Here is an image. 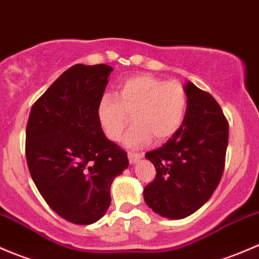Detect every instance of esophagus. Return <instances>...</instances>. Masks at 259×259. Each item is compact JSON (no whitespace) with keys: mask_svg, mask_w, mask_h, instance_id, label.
I'll return each mask as SVG.
<instances>
[{"mask_svg":"<svg viewBox=\"0 0 259 259\" xmlns=\"http://www.w3.org/2000/svg\"><path fill=\"white\" fill-rule=\"evenodd\" d=\"M143 157V154L141 153H135V152H128V159H130V163L133 164L136 163L137 161H140L141 158Z\"/></svg>","mask_w":259,"mask_h":259,"instance_id":"esophagus-1","label":"esophagus"}]
</instances>
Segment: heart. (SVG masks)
<instances>
[{"instance_id": "b5f03b06", "label": "heart", "mask_w": 259, "mask_h": 259, "mask_svg": "<svg viewBox=\"0 0 259 259\" xmlns=\"http://www.w3.org/2000/svg\"><path fill=\"white\" fill-rule=\"evenodd\" d=\"M187 108V92L180 82L140 74L122 81L114 95L101 97L97 118L106 137L117 142L132 116L135 126L124 137V145L137 148L148 145L152 137L157 142L173 137L185 122Z\"/></svg>"}]
</instances>
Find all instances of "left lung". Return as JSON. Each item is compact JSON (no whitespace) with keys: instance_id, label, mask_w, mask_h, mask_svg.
Segmentation results:
<instances>
[{"instance_id":"left-lung-1","label":"left lung","mask_w":259,"mask_h":259,"mask_svg":"<svg viewBox=\"0 0 259 259\" xmlns=\"http://www.w3.org/2000/svg\"><path fill=\"white\" fill-rule=\"evenodd\" d=\"M185 90L188 108L182 127L146 153L157 175L145 187V202L169 220L188 217L210 198L222 178L228 145V122L217 101L192 82Z\"/></svg>"}]
</instances>
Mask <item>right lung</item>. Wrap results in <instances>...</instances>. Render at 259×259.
Wrapping results in <instances>:
<instances>
[{
	"mask_svg": "<svg viewBox=\"0 0 259 259\" xmlns=\"http://www.w3.org/2000/svg\"><path fill=\"white\" fill-rule=\"evenodd\" d=\"M112 71L72 66L34 102L26 127L32 180L51 208L74 225L103 217L114 177L128 167L127 153L107 140L97 118Z\"/></svg>",
	"mask_w": 259,
	"mask_h": 259,
	"instance_id": "add662e5",
	"label": "right lung"
}]
</instances>
